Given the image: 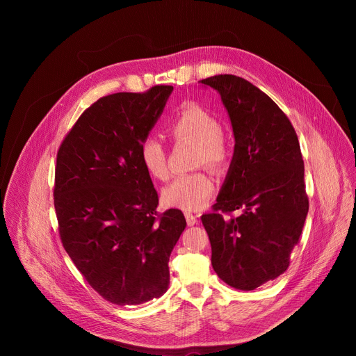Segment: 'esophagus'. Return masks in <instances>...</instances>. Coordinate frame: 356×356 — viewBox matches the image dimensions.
<instances>
[{"label": "esophagus", "mask_w": 356, "mask_h": 356, "mask_svg": "<svg viewBox=\"0 0 356 356\" xmlns=\"http://www.w3.org/2000/svg\"><path fill=\"white\" fill-rule=\"evenodd\" d=\"M184 216H186V222H188L189 227H193L195 223H197V216L191 213V212H184Z\"/></svg>", "instance_id": "obj_1"}]
</instances>
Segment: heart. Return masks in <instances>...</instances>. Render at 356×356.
<instances>
[{"instance_id":"obj_1","label":"heart","mask_w":356,"mask_h":356,"mask_svg":"<svg viewBox=\"0 0 356 356\" xmlns=\"http://www.w3.org/2000/svg\"><path fill=\"white\" fill-rule=\"evenodd\" d=\"M170 133L177 140H191L199 144V163L212 168H220L227 163L228 152L220 134L219 121L202 106L189 104L183 106L170 124ZM141 163L154 179L168 177L167 156L163 143L156 137H148L140 147ZM215 191V183L207 173L180 176L163 191V200L172 208L183 211H199Z\"/></svg>"}]
</instances>
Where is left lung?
<instances>
[{"mask_svg": "<svg viewBox=\"0 0 356 356\" xmlns=\"http://www.w3.org/2000/svg\"><path fill=\"white\" fill-rule=\"evenodd\" d=\"M227 108L234 156L212 213L202 215L212 267L236 290H255L282 275L309 212L305 163L296 131L263 90L234 74L202 79ZM241 210L238 218L221 212Z\"/></svg>", "mask_w": 356, "mask_h": 356, "instance_id": "left-lung-1", "label": "left lung"}]
</instances>
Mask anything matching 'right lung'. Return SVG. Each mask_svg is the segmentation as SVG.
<instances>
[{
  "label": "right lung",
  "instance_id": "right-lung-1",
  "mask_svg": "<svg viewBox=\"0 0 356 356\" xmlns=\"http://www.w3.org/2000/svg\"><path fill=\"white\" fill-rule=\"evenodd\" d=\"M172 92L157 85L98 99L58 152L53 196L62 244L92 289L118 306L167 291L168 258L186 228L179 209L156 216L159 196L140 157Z\"/></svg>",
  "mask_w": 356,
  "mask_h": 356
}]
</instances>
